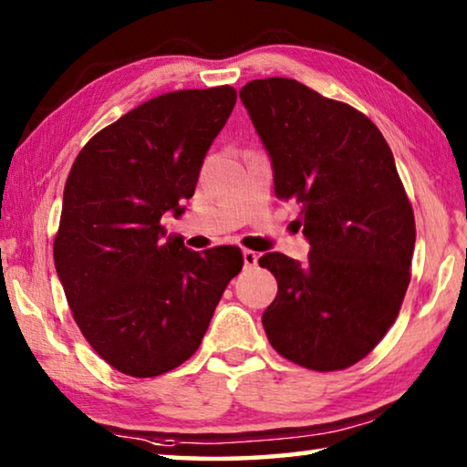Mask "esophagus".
Here are the masks:
<instances>
[{
    "label": "esophagus",
    "mask_w": 467,
    "mask_h": 467,
    "mask_svg": "<svg viewBox=\"0 0 467 467\" xmlns=\"http://www.w3.org/2000/svg\"><path fill=\"white\" fill-rule=\"evenodd\" d=\"M257 259H259V255H257L255 251H251V249H244V251H243L244 267H255V265H257Z\"/></svg>",
    "instance_id": "obj_1"
}]
</instances>
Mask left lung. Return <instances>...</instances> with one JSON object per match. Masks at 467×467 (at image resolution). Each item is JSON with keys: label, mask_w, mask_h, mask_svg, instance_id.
Segmentation results:
<instances>
[{"label": "left lung", "mask_w": 467, "mask_h": 467, "mask_svg": "<svg viewBox=\"0 0 467 467\" xmlns=\"http://www.w3.org/2000/svg\"><path fill=\"white\" fill-rule=\"evenodd\" d=\"M239 97L272 161L274 192L300 203L309 262L265 253L278 280L264 311L274 350L313 370L352 367L381 342L410 284L414 212L389 146L350 105L290 78Z\"/></svg>", "instance_id": "1"}]
</instances>
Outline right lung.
<instances>
[{
	"mask_svg": "<svg viewBox=\"0 0 467 467\" xmlns=\"http://www.w3.org/2000/svg\"><path fill=\"white\" fill-rule=\"evenodd\" d=\"M236 90L161 94L100 130L63 189L55 270L78 327L102 360L156 377L200 348L239 247L187 249L162 216L183 214Z\"/></svg>",
	"mask_w": 467,
	"mask_h": 467,
	"instance_id": "1",
	"label": "right lung"
}]
</instances>
